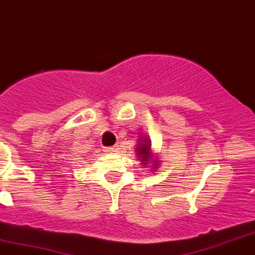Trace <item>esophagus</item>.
Listing matches in <instances>:
<instances>
[{
    "label": "esophagus",
    "instance_id": "1",
    "mask_svg": "<svg viewBox=\"0 0 255 255\" xmlns=\"http://www.w3.org/2000/svg\"><path fill=\"white\" fill-rule=\"evenodd\" d=\"M118 151V146H111V147H104V152L107 153H114Z\"/></svg>",
    "mask_w": 255,
    "mask_h": 255
}]
</instances>
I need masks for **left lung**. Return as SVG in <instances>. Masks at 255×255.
I'll return each instance as SVG.
<instances>
[{
	"label": "left lung",
	"instance_id": "obj_1",
	"mask_svg": "<svg viewBox=\"0 0 255 255\" xmlns=\"http://www.w3.org/2000/svg\"><path fill=\"white\" fill-rule=\"evenodd\" d=\"M137 151H138V156L142 157V162L146 163L149 160V144H142L139 148H137Z\"/></svg>",
	"mask_w": 255,
	"mask_h": 255
}]
</instances>
